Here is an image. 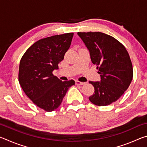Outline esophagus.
Masks as SVG:
<instances>
[{"label": "esophagus", "mask_w": 147, "mask_h": 147, "mask_svg": "<svg viewBox=\"0 0 147 147\" xmlns=\"http://www.w3.org/2000/svg\"><path fill=\"white\" fill-rule=\"evenodd\" d=\"M75 83L76 85H84V84H86V82H80L78 80H76Z\"/></svg>", "instance_id": "34e87169"}]
</instances>
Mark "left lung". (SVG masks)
Here are the masks:
<instances>
[{
	"label": "left lung",
	"mask_w": 147,
	"mask_h": 147,
	"mask_svg": "<svg viewBox=\"0 0 147 147\" xmlns=\"http://www.w3.org/2000/svg\"><path fill=\"white\" fill-rule=\"evenodd\" d=\"M96 65L100 82H89L94 93L89 96L92 103L108 106L123 95L133 78V67L128 51L113 37L102 32H78Z\"/></svg>",
	"instance_id": "1"
}]
</instances>
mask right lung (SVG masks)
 Masks as SVG:
<instances>
[{
    "label": "right lung",
    "instance_id": "obj_1",
    "mask_svg": "<svg viewBox=\"0 0 147 147\" xmlns=\"http://www.w3.org/2000/svg\"><path fill=\"white\" fill-rule=\"evenodd\" d=\"M73 33L48 37L36 41L21 58L19 82L26 96L39 108L55 110L74 81L62 82L53 71L70 47Z\"/></svg>",
    "mask_w": 147,
    "mask_h": 147
}]
</instances>
